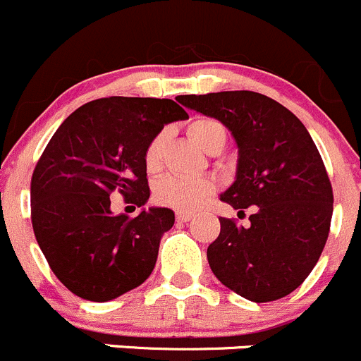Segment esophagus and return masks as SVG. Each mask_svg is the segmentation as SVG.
Listing matches in <instances>:
<instances>
[{
	"instance_id": "1",
	"label": "esophagus",
	"mask_w": 361,
	"mask_h": 361,
	"mask_svg": "<svg viewBox=\"0 0 361 361\" xmlns=\"http://www.w3.org/2000/svg\"><path fill=\"white\" fill-rule=\"evenodd\" d=\"M176 217L179 223H188V221L192 219V214L191 212H177Z\"/></svg>"
}]
</instances>
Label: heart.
<instances>
[{
	"label": "heart",
	"mask_w": 361,
	"mask_h": 361,
	"mask_svg": "<svg viewBox=\"0 0 361 361\" xmlns=\"http://www.w3.org/2000/svg\"><path fill=\"white\" fill-rule=\"evenodd\" d=\"M188 133L191 140L203 151L210 152L214 149H223L226 144V130L217 121L200 117L189 123ZM163 145H165V131L156 135L147 145L145 151V166L149 170H156L161 163ZM214 192V184L203 177H184V176H166L156 184L154 196L161 205L172 209L195 210Z\"/></svg>",
	"instance_id": "heart-1"
}]
</instances>
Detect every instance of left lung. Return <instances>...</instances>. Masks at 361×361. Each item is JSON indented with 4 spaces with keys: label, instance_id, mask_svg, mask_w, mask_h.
<instances>
[{
    "label": "left lung",
    "instance_id": "left-lung-1",
    "mask_svg": "<svg viewBox=\"0 0 361 361\" xmlns=\"http://www.w3.org/2000/svg\"><path fill=\"white\" fill-rule=\"evenodd\" d=\"M228 128L238 149L235 180L221 200L251 226L221 217L207 249L214 276L247 300H279L307 279L330 231L334 192L309 131L276 99L252 91L177 96Z\"/></svg>",
    "mask_w": 361,
    "mask_h": 361
}]
</instances>
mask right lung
I'll return each mask as SVG.
<instances>
[{
	"label": "right lung",
	"instance_id": "add662e5",
	"mask_svg": "<svg viewBox=\"0 0 361 361\" xmlns=\"http://www.w3.org/2000/svg\"><path fill=\"white\" fill-rule=\"evenodd\" d=\"M184 119L173 99L110 96L70 114L51 138L31 179V221L45 259L71 293L109 302L151 276L176 214L144 209L151 196L145 151L165 124ZM116 188L142 207L137 218L111 212Z\"/></svg>",
	"mask_w": 361,
	"mask_h": 361
}]
</instances>
